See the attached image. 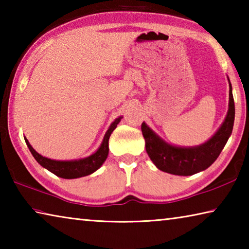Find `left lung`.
<instances>
[{"instance_id":"obj_1","label":"left lung","mask_w":249,"mask_h":249,"mask_svg":"<svg viewBox=\"0 0 249 249\" xmlns=\"http://www.w3.org/2000/svg\"><path fill=\"white\" fill-rule=\"evenodd\" d=\"M234 119L235 105L230 83L229 112L221 127L208 142L196 147L172 146L142 123V133L146 142V151L159 170L177 176L197 174L209 168L220 156L233 130Z\"/></svg>"}]
</instances>
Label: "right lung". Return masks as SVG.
<instances>
[{
  "label": "right lung",
  "instance_id": "add662e5",
  "mask_svg": "<svg viewBox=\"0 0 249 249\" xmlns=\"http://www.w3.org/2000/svg\"><path fill=\"white\" fill-rule=\"evenodd\" d=\"M122 116L116 119L109 126L107 134H105L104 140L101 144L100 148L95 151L93 155L89 156V157L79 159V160H53L49 158L43 157L37 151L33 148L29 144L28 141L25 138L27 147L31 150L34 158L37 160V162L40 166H43L46 169L53 172V175L64 179H75L80 178V177H86L88 175L93 174L99 168L103 165V162L107 160L108 155V140L113 130L116 128L117 124L120 123Z\"/></svg>",
  "mask_w": 249,
  "mask_h": 249
}]
</instances>
